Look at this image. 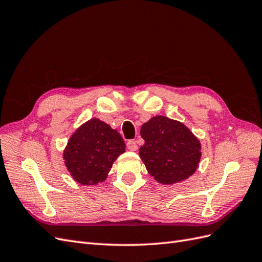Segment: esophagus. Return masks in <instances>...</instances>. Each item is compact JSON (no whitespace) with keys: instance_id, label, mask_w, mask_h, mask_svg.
Listing matches in <instances>:
<instances>
[{"instance_id":"34e87169","label":"esophagus","mask_w":262,"mask_h":262,"mask_svg":"<svg viewBox=\"0 0 262 262\" xmlns=\"http://www.w3.org/2000/svg\"><path fill=\"white\" fill-rule=\"evenodd\" d=\"M126 147H128L130 150H137L138 149L137 141H134V140L128 141V143H126Z\"/></svg>"}]
</instances>
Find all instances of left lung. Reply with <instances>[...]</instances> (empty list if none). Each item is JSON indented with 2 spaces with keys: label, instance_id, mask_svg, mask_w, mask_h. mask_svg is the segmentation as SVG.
I'll use <instances>...</instances> for the list:
<instances>
[{
  "label": "left lung",
  "instance_id": "obj_1",
  "mask_svg": "<svg viewBox=\"0 0 262 262\" xmlns=\"http://www.w3.org/2000/svg\"><path fill=\"white\" fill-rule=\"evenodd\" d=\"M140 133L145 143L139 155L149 175L160 184L184 181L199 168L200 140L182 122L158 115L142 124Z\"/></svg>",
  "mask_w": 262,
  "mask_h": 262
}]
</instances>
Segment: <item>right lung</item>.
I'll return each instance as SVG.
<instances>
[{"label":"right lung","mask_w":262,"mask_h":262,"mask_svg":"<svg viewBox=\"0 0 262 262\" xmlns=\"http://www.w3.org/2000/svg\"><path fill=\"white\" fill-rule=\"evenodd\" d=\"M125 152L120 133L98 118L81 124L63 150L64 165L76 182L94 186L104 182L119 155Z\"/></svg>","instance_id":"obj_1"}]
</instances>
